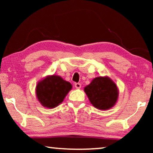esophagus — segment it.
Masks as SVG:
<instances>
[{"label":"esophagus","instance_id":"34e87169","mask_svg":"<svg viewBox=\"0 0 153 153\" xmlns=\"http://www.w3.org/2000/svg\"><path fill=\"white\" fill-rule=\"evenodd\" d=\"M75 87H76V88L77 89H79L80 88H81V84H80L79 83H76V84H75Z\"/></svg>","mask_w":153,"mask_h":153}]
</instances>
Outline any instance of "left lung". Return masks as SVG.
I'll return each mask as SVG.
<instances>
[{
    "label": "left lung",
    "mask_w": 153,
    "mask_h": 153,
    "mask_svg": "<svg viewBox=\"0 0 153 153\" xmlns=\"http://www.w3.org/2000/svg\"><path fill=\"white\" fill-rule=\"evenodd\" d=\"M84 90L90 103L99 110L110 109L117 102V84L108 76L95 77Z\"/></svg>",
    "instance_id": "obj_1"
}]
</instances>
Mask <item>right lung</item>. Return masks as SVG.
<instances>
[{
	"label": "right lung",
	"instance_id": "obj_1",
	"mask_svg": "<svg viewBox=\"0 0 153 153\" xmlns=\"http://www.w3.org/2000/svg\"><path fill=\"white\" fill-rule=\"evenodd\" d=\"M72 85L56 75L47 76L38 82L36 95L43 107L53 108L63 101Z\"/></svg>",
	"mask_w": 153,
	"mask_h": 153
}]
</instances>
